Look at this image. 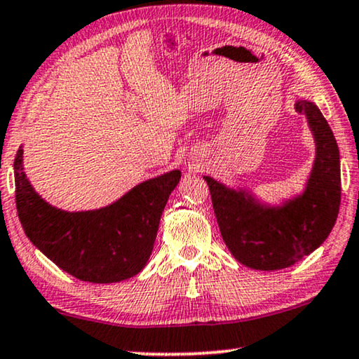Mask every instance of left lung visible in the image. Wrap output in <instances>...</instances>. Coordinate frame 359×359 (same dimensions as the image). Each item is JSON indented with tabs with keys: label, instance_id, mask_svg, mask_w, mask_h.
Returning <instances> with one entry per match:
<instances>
[{
	"label": "left lung",
	"instance_id": "obj_1",
	"mask_svg": "<svg viewBox=\"0 0 359 359\" xmlns=\"http://www.w3.org/2000/svg\"><path fill=\"white\" fill-rule=\"evenodd\" d=\"M313 136L315 157L304 189L277 203L264 202L250 187H231L203 175L224 245L243 266L284 269L323 245L335 226L341 198L340 151L317 104L297 98Z\"/></svg>",
	"mask_w": 359,
	"mask_h": 359
}]
</instances>
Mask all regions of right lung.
I'll use <instances>...</instances> for the list:
<instances>
[{
    "label": "right lung",
    "instance_id": "right-lung-1",
    "mask_svg": "<svg viewBox=\"0 0 359 359\" xmlns=\"http://www.w3.org/2000/svg\"><path fill=\"white\" fill-rule=\"evenodd\" d=\"M22 154L21 146L14 159L18 217L42 255L70 276L93 284L119 283L142 271L182 172L174 169L147 179L107 207L67 212L36 192L24 172Z\"/></svg>",
    "mask_w": 359,
    "mask_h": 359
}]
</instances>
